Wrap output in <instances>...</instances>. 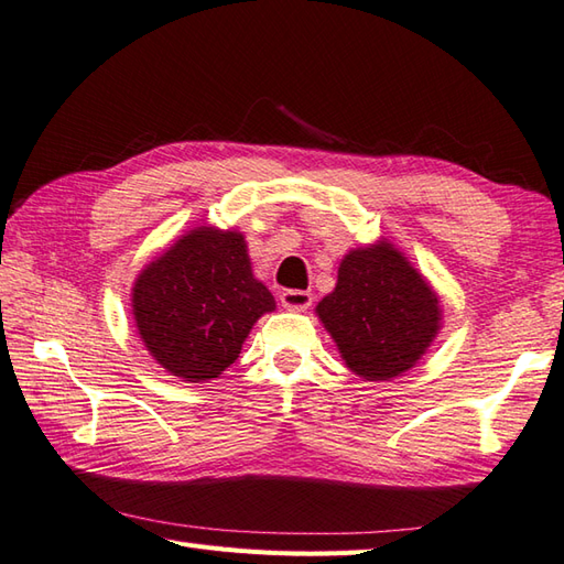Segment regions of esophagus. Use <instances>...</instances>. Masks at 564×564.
<instances>
[{
  "label": "esophagus",
  "mask_w": 564,
  "mask_h": 564,
  "mask_svg": "<svg viewBox=\"0 0 564 564\" xmlns=\"http://www.w3.org/2000/svg\"><path fill=\"white\" fill-rule=\"evenodd\" d=\"M281 305L285 310H293V313H305V310L313 305V293H307V291H283L281 293Z\"/></svg>",
  "instance_id": "obj_1"
}]
</instances>
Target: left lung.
<instances>
[{
    "mask_svg": "<svg viewBox=\"0 0 564 564\" xmlns=\"http://www.w3.org/2000/svg\"><path fill=\"white\" fill-rule=\"evenodd\" d=\"M315 313L346 368L364 380H392L414 368L443 319L434 285L386 237L341 259L337 285Z\"/></svg>",
    "mask_w": 564,
    "mask_h": 564,
    "instance_id": "obj_1",
    "label": "left lung"
}]
</instances>
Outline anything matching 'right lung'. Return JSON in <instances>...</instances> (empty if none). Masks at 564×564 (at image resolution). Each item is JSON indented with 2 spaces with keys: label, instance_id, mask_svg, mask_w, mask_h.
<instances>
[{
  "label": "right lung",
  "instance_id": "1",
  "mask_svg": "<svg viewBox=\"0 0 564 564\" xmlns=\"http://www.w3.org/2000/svg\"><path fill=\"white\" fill-rule=\"evenodd\" d=\"M130 305L150 356L186 382L218 378L257 319L275 310L251 271L245 235L213 225L194 227L154 257L138 273Z\"/></svg>",
  "mask_w": 564,
  "mask_h": 564
}]
</instances>
